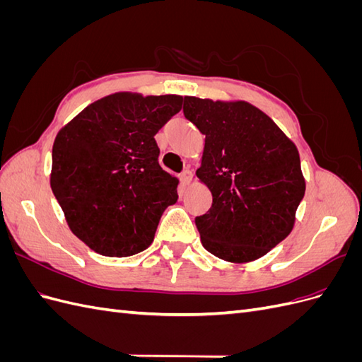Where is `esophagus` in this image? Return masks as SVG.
<instances>
[{"mask_svg":"<svg viewBox=\"0 0 362 362\" xmlns=\"http://www.w3.org/2000/svg\"><path fill=\"white\" fill-rule=\"evenodd\" d=\"M180 180H181V182H182L184 185H189V184L192 182V180H193L192 170H184V172L180 175Z\"/></svg>","mask_w":362,"mask_h":362,"instance_id":"obj_1","label":"esophagus"}]
</instances>
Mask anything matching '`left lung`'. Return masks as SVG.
<instances>
[{
    "instance_id": "8db88e82",
    "label": "left lung",
    "mask_w": 362,
    "mask_h": 362,
    "mask_svg": "<svg viewBox=\"0 0 362 362\" xmlns=\"http://www.w3.org/2000/svg\"><path fill=\"white\" fill-rule=\"evenodd\" d=\"M182 112L205 136L196 177L213 204L194 218L202 246L238 264L264 257L291 233L305 194L298 148L246 101L184 96Z\"/></svg>"
}]
</instances>
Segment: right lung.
<instances>
[{"label":"right lung","instance_id":"obj_1","mask_svg":"<svg viewBox=\"0 0 362 362\" xmlns=\"http://www.w3.org/2000/svg\"><path fill=\"white\" fill-rule=\"evenodd\" d=\"M182 96L117 92L87 105L52 145L51 189L71 231L96 254L131 257L154 240L178 180L158 164L154 136Z\"/></svg>","mask_w":362,"mask_h":362}]
</instances>
